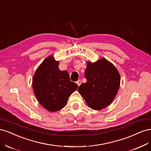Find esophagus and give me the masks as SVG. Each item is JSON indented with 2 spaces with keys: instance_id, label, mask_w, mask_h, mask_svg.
I'll list each match as a JSON object with an SVG mask.
<instances>
[{
  "instance_id": "obj_1",
  "label": "esophagus",
  "mask_w": 151,
  "mask_h": 151,
  "mask_svg": "<svg viewBox=\"0 0 151 151\" xmlns=\"http://www.w3.org/2000/svg\"><path fill=\"white\" fill-rule=\"evenodd\" d=\"M76 83H77V86H79L81 84V80H78V81H77L76 82Z\"/></svg>"
}]
</instances>
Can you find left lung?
<instances>
[{
    "label": "left lung",
    "mask_w": 151,
    "mask_h": 151,
    "mask_svg": "<svg viewBox=\"0 0 151 151\" xmlns=\"http://www.w3.org/2000/svg\"><path fill=\"white\" fill-rule=\"evenodd\" d=\"M87 79L78 88L87 105L94 110L106 108L115 99L120 86V75L111 62L101 57L95 62H86Z\"/></svg>",
    "instance_id": "1"
}]
</instances>
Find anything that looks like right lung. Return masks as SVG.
<instances>
[{"instance_id":"add662e5","label":"right lung","mask_w":151,"mask_h":151,"mask_svg":"<svg viewBox=\"0 0 151 151\" xmlns=\"http://www.w3.org/2000/svg\"><path fill=\"white\" fill-rule=\"evenodd\" d=\"M59 61L53 55L47 57L36 70L32 87L35 96L42 106L50 112L65 106L68 97L78 88L71 82L67 70H60Z\"/></svg>"}]
</instances>
